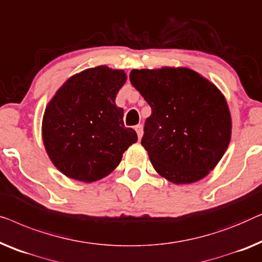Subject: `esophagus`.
<instances>
[{"label":"esophagus","mask_w":262,"mask_h":262,"mask_svg":"<svg viewBox=\"0 0 262 262\" xmlns=\"http://www.w3.org/2000/svg\"><path fill=\"white\" fill-rule=\"evenodd\" d=\"M135 130H136V134H138V138H139V140H140V139H141L142 133H143L142 124H138V126H135Z\"/></svg>","instance_id":"1"}]
</instances>
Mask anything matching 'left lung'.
<instances>
[{
  "instance_id": "left-lung-1",
  "label": "left lung",
  "mask_w": 262,
  "mask_h": 262,
  "mask_svg": "<svg viewBox=\"0 0 262 262\" xmlns=\"http://www.w3.org/2000/svg\"><path fill=\"white\" fill-rule=\"evenodd\" d=\"M129 79L152 109L141 145L154 169L174 184L203 179L230 141L231 119L224 96L186 68L133 70Z\"/></svg>"
}]
</instances>
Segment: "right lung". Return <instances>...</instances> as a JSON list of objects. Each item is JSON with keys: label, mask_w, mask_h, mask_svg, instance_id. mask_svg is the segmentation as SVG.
<instances>
[{"label": "right lung", "mask_w": 262, "mask_h": 262, "mask_svg": "<svg viewBox=\"0 0 262 262\" xmlns=\"http://www.w3.org/2000/svg\"><path fill=\"white\" fill-rule=\"evenodd\" d=\"M122 70L108 66L72 76L57 91L42 119V140L50 159L62 174L93 183L112 173L128 147L138 141L115 104L126 83Z\"/></svg>", "instance_id": "obj_1"}]
</instances>
